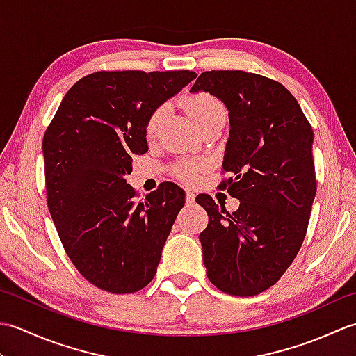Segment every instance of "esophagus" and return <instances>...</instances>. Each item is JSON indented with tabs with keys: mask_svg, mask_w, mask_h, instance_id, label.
Listing matches in <instances>:
<instances>
[{
	"mask_svg": "<svg viewBox=\"0 0 356 356\" xmlns=\"http://www.w3.org/2000/svg\"><path fill=\"white\" fill-rule=\"evenodd\" d=\"M194 202H195V194L191 193V191H188L186 193V207L194 205Z\"/></svg>",
	"mask_w": 356,
	"mask_h": 356,
	"instance_id": "1",
	"label": "esophagus"
}]
</instances>
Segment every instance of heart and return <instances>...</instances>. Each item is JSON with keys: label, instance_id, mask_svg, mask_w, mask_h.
<instances>
[{"label": "heart", "instance_id": "heart-1", "mask_svg": "<svg viewBox=\"0 0 356 356\" xmlns=\"http://www.w3.org/2000/svg\"><path fill=\"white\" fill-rule=\"evenodd\" d=\"M185 108L188 111V115L194 120L197 125H202L207 120L213 119L216 116H225V107L223 104L217 99L216 96L200 92V93H194L191 96H188L185 99ZM168 113V105H159V107L151 113L147 122V134L153 136L159 125L162 124L163 118ZM200 166L197 163H184L179 165L176 174L177 177L182 180V182L186 184H193L197 179V172H199Z\"/></svg>", "mask_w": 356, "mask_h": 356}]
</instances>
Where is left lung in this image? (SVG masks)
Listing matches in <instances>:
<instances>
[{"mask_svg": "<svg viewBox=\"0 0 356 356\" xmlns=\"http://www.w3.org/2000/svg\"><path fill=\"white\" fill-rule=\"evenodd\" d=\"M220 99L229 138L220 186L240 200L234 213L209 195L195 199L209 222L200 232L209 282L236 297L275 284L297 257L316 193L314 131L297 99L280 82L241 70L202 73L190 90Z\"/></svg>", "mask_w": 356, "mask_h": 356, "instance_id": "1", "label": "left lung"}]
</instances>
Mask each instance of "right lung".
Listing matches in <instances>:
<instances>
[{"mask_svg":"<svg viewBox=\"0 0 356 356\" xmlns=\"http://www.w3.org/2000/svg\"><path fill=\"white\" fill-rule=\"evenodd\" d=\"M197 76L176 72H96L79 79L42 139L47 205L81 275L102 291L131 293L157 272L185 191L166 182L143 200L125 176L143 154L151 113Z\"/></svg>","mask_w":356,"mask_h":356,"instance_id":"add662e5","label":"right lung"}]
</instances>
